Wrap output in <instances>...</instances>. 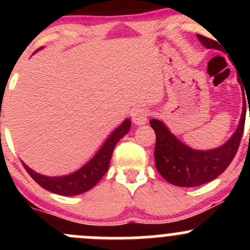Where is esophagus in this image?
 Returning <instances> with one entry per match:
<instances>
[{"mask_svg": "<svg viewBox=\"0 0 250 250\" xmlns=\"http://www.w3.org/2000/svg\"><path fill=\"white\" fill-rule=\"evenodd\" d=\"M147 117H148V112L146 109H137L134 110L133 112L132 118L134 125H143L147 122Z\"/></svg>", "mask_w": 250, "mask_h": 250, "instance_id": "34e87169", "label": "esophagus"}]
</instances>
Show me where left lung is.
<instances>
[{
	"label": "left lung",
	"instance_id": "1",
	"mask_svg": "<svg viewBox=\"0 0 250 250\" xmlns=\"http://www.w3.org/2000/svg\"><path fill=\"white\" fill-rule=\"evenodd\" d=\"M197 37L208 49L216 48V42L213 40L202 35H197ZM238 82L241 84V81ZM244 121L246 100H243V111L232 137L219 147L203 151L185 145L162 121L151 120L150 125L156 133L155 163L158 173L168 183L181 188H193L214 180L232 162L243 134Z\"/></svg>",
	"mask_w": 250,
	"mask_h": 250
}]
</instances>
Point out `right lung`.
Wrapping results in <instances>:
<instances>
[{
    "mask_svg": "<svg viewBox=\"0 0 250 250\" xmlns=\"http://www.w3.org/2000/svg\"><path fill=\"white\" fill-rule=\"evenodd\" d=\"M130 125H132V122L129 118H127L111 133L102 147L98 150V152L83 167L67 175H42L27 167L24 162H22V166L40 186L50 192L62 196L81 195L94 188L99 183L100 179L105 175V173L109 169L111 156H112L116 144L129 132Z\"/></svg>",
    "mask_w": 250,
    "mask_h": 250,
    "instance_id": "1",
    "label": "right lung"
}]
</instances>
